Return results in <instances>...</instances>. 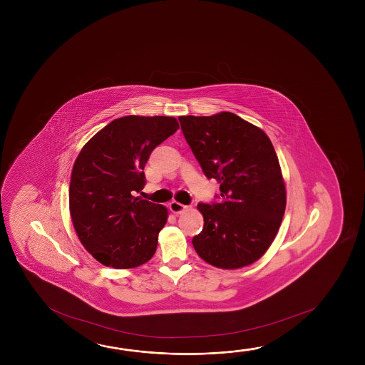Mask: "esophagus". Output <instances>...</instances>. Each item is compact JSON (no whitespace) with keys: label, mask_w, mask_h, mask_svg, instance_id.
Masks as SVG:
<instances>
[{"label":"esophagus","mask_w":365,"mask_h":365,"mask_svg":"<svg viewBox=\"0 0 365 365\" xmlns=\"http://www.w3.org/2000/svg\"><path fill=\"white\" fill-rule=\"evenodd\" d=\"M185 209V205L177 202V201H172V202L169 203V210H170L173 214H180Z\"/></svg>","instance_id":"1"}]
</instances>
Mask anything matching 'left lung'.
Here are the masks:
<instances>
[{
    "instance_id": "1",
    "label": "left lung",
    "mask_w": 365,
    "mask_h": 365,
    "mask_svg": "<svg viewBox=\"0 0 365 365\" xmlns=\"http://www.w3.org/2000/svg\"><path fill=\"white\" fill-rule=\"evenodd\" d=\"M207 180L220 183L219 202L197 205L202 232L192 245L203 261L240 269L269 250L285 212L287 193L267 135L237 114L178 118Z\"/></svg>"
}]
</instances>
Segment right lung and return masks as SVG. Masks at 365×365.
<instances>
[{
    "instance_id": "right-lung-1",
    "label": "right lung",
    "mask_w": 365,
    "mask_h": 365,
    "mask_svg": "<svg viewBox=\"0 0 365 365\" xmlns=\"http://www.w3.org/2000/svg\"><path fill=\"white\" fill-rule=\"evenodd\" d=\"M178 128L173 117L125 115L80 151L72 169L70 214L78 240L104 266L131 269L154 256L168 211L135 195L146 185L150 154Z\"/></svg>"
}]
</instances>
